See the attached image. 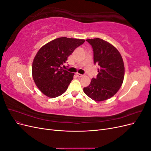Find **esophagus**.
<instances>
[{
	"label": "esophagus",
	"instance_id": "obj_1",
	"mask_svg": "<svg viewBox=\"0 0 151 151\" xmlns=\"http://www.w3.org/2000/svg\"><path fill=\"white\" fill-rule=\"evenodd\" d=\"M76 76L77 77H82L84 76V75H82L81 74H79V73H76Z\"/></svg>",
	"mask_w": 151,
	"mask_h": 151
}]
</instances>
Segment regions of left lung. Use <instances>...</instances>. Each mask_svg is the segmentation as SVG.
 I'll list each match as a JSON object with an SVG mask.
<instances>
[{"instance_id": "8db88e82", "label": "left lung", "mask_w": 151, "mask_h": 151, "mask_svg": "<svg viewBox=\"0 0 151 151\" xmlns=\"http://www.w3.org/2000/svg\"><path fill=\"white\" fill-rule=\"evenodd\" d=\"M93 48L94 63L99 65L98 74L84 88V93L96 101L113 96L120 89L124 79L125 67L118 50L102 39L86 40Z\"/></svg>"}]
</instances>
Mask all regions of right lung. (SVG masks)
Instances as JSON below:
<instances>
[{"label":"right lung","mask_w":151,"mask_h":151,"mask_svg":"<svg viewBox=\"0 0 151 151\" xmlns=\"http://www.w3.org/2000/svg\"><path fill=\"white\" fill-rule=\"evenodd\" d=\"M85 42L83 39L62 37L45 45L36 53L32 74L38 89L49 98H56L67 91L74 74L62 68L67 57Z\"/></svg>","instance_id":"1"}]
</instances>
